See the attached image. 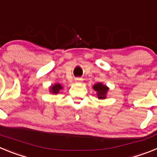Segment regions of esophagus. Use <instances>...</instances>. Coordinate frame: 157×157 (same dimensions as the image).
Wrapping results in <instances>:
<instances>
[{
    "label": "esophagus",
    "mask_w": 157,
    "mask_h": 157,
    "mask_svg": "<svg viewBox=\"0 0 157 157\" xmlns=\"http://www.w3.org/2000/svg\"><path fill=\"white\" fill-rule=\"evenodd\" d=\"M75 81L80 82V81H82V78H75Z\"/></svg>",
    "instance_id": "1"
}]
</instances>
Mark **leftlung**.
<instances>
[{
    "instance_id": "obj_1",
    "label": "left lung",
    "mask_w": 157,
    "mask_h": 157,
    "mask_svg": "<svg viewBox=\"0 0 157 157\" xmlns=\"http://www.w3.org/2000/svg\"><path fill=\"white\" fill-rule=\"evenodd\" d=\"M94 90L97 91L98 97L99 99H105L106 98V94L109 90V88L102 83H97L94 86Z\"/></svg>"
}]
</instances>
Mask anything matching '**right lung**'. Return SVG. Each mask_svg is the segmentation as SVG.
I'll list each match as a JSON object with an SVG mask.
<instances>
[{
	"instance_id": "1",
	"label": "right lung",
	"mask_w": 157,
	"mask_h": 157,
	"mask_svg": "<svg viewBox=\"0 0 157 157\" xmlns=\"http://www.w3.org/2000/svg\"><path fill=\"white\" fill-rule=\"evenodd\" d=\"M62 88H63V87L59 85V84H55V85L52 86L51 87L50 91L51 93H52L53 94H57L59 93V90H62Z\"/></svg>"
}]
</instances>
